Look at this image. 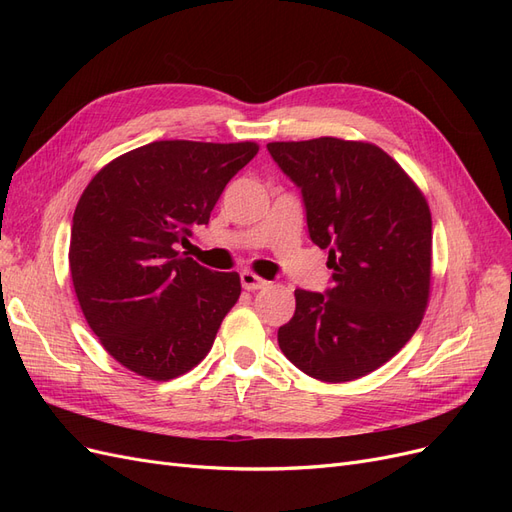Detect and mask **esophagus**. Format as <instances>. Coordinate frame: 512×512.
I'll return each mask as SVG.
<instances>
[{
  "label": "esophagus",
  "mask_w": 512,
  "mask_h": 512,
  "mask_svg": "<svg viewBox=\"0 0 512 512\" xmlns=\"http://www.w3.org/2000/svg\"><path fill=\"white\" fill-rule=\"evenodd\" d=\"M269 282L267 280H262L260 275H256L254 271H243L241 273V286L245 288V290H260V288H265Z\"/></svg>",
  "instance_id": "esophagus-1"
}]
</instances>
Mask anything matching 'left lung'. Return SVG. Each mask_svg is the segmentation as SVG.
Listing matches in <instances>:
<instances>
[{
	"instance_id": "left-lung-1",
	"label": "left lung",
	"mask_w": 512,
	"mask_h": 512,
	"mask_svg": "<svg viewBox=\"0 0 512 512\" xmlns=\"http://www.w3.org/2000/svg\"><path fill=\"white\" fill-rule=\"evenodd\" d=\"M299 185L309 237L329 250L333 288L294 290L277 342L307 376L350 382L382 367L421 324L431 292V211L374 143L320 136L267 145Z\"/></svg>"
}]
</instances>
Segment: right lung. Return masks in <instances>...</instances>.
Listing matches in <instances>:
<instances>
[{
    "mask_svg": "<svg viewBox=\"0 0 512 512\" xmlns=\"http://www.w3.org/2000/svg\"><path fill=\"white\" fill-rule=\"evenodd\" d=\"M258 143L156 141L100 168L74 209L70 275L104 350L134 374L166 382L211 350L241 294L239 273L177 250L207 224L226 183Z\"/></svg>",
    "mask_w": 512,
    "mask_h": 512,
    "instance_id": "add662e5",
    "label": "right lung"
}]
</instances>
